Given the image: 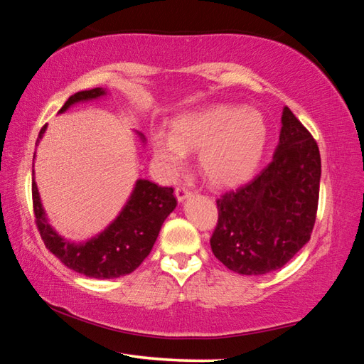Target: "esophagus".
I'll return each mask as SVG.
<instances>
[{
    "label": "esophagus",
    "instance_id": "esophagus-1",
    "mask_svg": "<svg viewBox=\"0 0 364 364\" xmlns=\"http://www.w3.org/2000/svg\"><path fill=\"white\" fill-rule=\"evenodd\" d=\"M175 196H176L178 202H183L184 199H186V197L191 196V191L188 188H184V186H178L175 189Z\"/></svg>",
    "mask_w": 364,
    "mask_h": 364
}]
</instances>
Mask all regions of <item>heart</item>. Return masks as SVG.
Listing matches in <instances>:
<instances>
[{
    "instance_id": "heart-1",
    "label": "heart",
    "mask_w": 364,
    "mask_h": 364,
    "mask_svg": "<svg viewBox=\"0 0 364 364\" xmlns=\"http://www.w3.org/2000/svg\"><path fill=\"white\" fill-rule=\"evenodd\" d=\"M267 139V122L257 109L230 104L186 110L171 120V133L159 128L151 134L154 159L165 176H175L184 167L188 151H199L202 175L217 188L249 180Z\"/></svg>"
}]
</instances>
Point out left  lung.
Here are the masks:
<instances>
[{"instance_id":"1","label":"left lung","mask_w":364,"mask_h":364,"mask_svg":"<svg viewBox=\"0 0 364 364\" xmlns=\"http://www.w3.org/2000/svg\"><path fill=\"white\" fill-rule=\"evenodd\" d=\"M273 160L244 186L217 200L213 255L234 273L257 276L284 267L310 241L321 157L316 141L284 107Z\"/></svg>"}]
</instances>
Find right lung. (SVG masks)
I'll return each mask as SVG.
<instances>
[{
	"label": "right lung",
	"instance_id": "obj_1",
	"mask_svg": "<svg viewBox=\"0 0 364 364\" xmlns=\"http://www.w3.org/2000/svg\"><path fill=\"white\" fill-rule=\"evenodd\" d=\"M106 90L93 88L72 95L60 107L59 114L77 102L100 100ZM46 132L41 128L36 144ZM139 138L144 141L143 134ZM32 175L33 170H32ZM32 197L35 223L46 249L53 252L67 268L96 279H112L130 274L151 254L165 218L175 210L173 188H162L149 180H138L130 199L112 223L97 236L85 242H72L53 230L48 223L40 193L32 176Z\"/></svg>",
	"mask_w": 364,
	"mask_h": 364
}]
</instances>
